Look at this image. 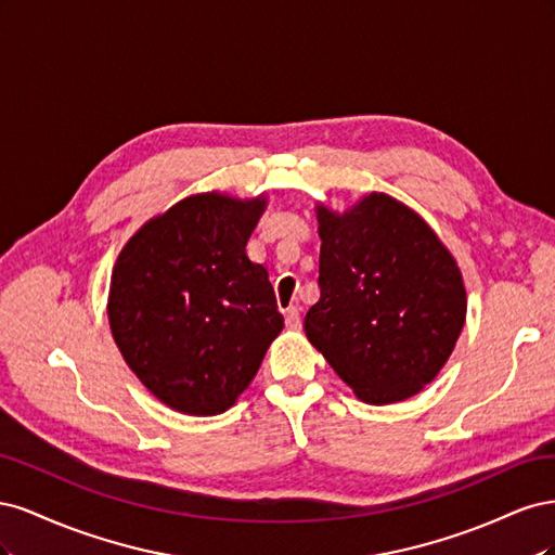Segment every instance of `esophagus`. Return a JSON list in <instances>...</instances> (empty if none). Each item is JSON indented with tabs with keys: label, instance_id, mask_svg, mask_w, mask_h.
<instances>
[{
	"label": "esophagus",
	"instance_id": "esophagus-1",
	"mask_svg": "<svg viewBox=\"0 0 555 555\" xmlns=\"http://www.w3.org/2000/svg\"><path fill=\"white\" fill-rule=\"evenodd\" d=\"M284 322H287L289 331H298L300 328V310L296 306L284 310Z\"/></svg>",
	"mask_w": 555,
	"mask_h": 555
}]
</instances>
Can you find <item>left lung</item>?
<instances>
[{
	"instance_id": "left-lung-1",
	"label": "left lung",
	"mask_w": 555,
	"mask_h": 555,
	"mask_svg": "<svg viewBox=\"0 0 555 555\" xmlns=\"http://www.w3.org/2000/svg\"><path fill=\"white\" fill-rule=\"evenodd\" d=\"M319 300L308 340L371 405L412 398L456 347L467 296L456 259L412 208L373 192L345 212L317 206Z\"/></svg>"
}]
</instances>
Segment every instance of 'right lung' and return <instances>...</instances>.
<instances>
[{
    "label": "right lung",
    "mask_w": 555,
    "mask_h": 555,
    "mask_svg": "<svg viewBox=\"0 0 555 555\" xmlns=\"http://www.w3.org/2000/svg\"><path fill=\"white\" fill-rule=\"evenodd\" d=\"M263 210L266 196H188L133 233L113 266L115 345L176 412H227L284 326L268 271L245 255Z\"/></svg>",
    "instance_id": "add662e5"
}]
</instances>
